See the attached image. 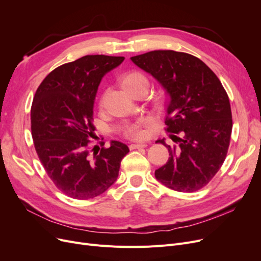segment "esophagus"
I'll list each match as a JSON object with an SVG mask.
<instances>
[{
  "label": "esophagus",
  "instance_id": "1",
  "mask_svg": "<svg viewBox=\"0 0 261 261\" xmlns=\"http://www.w3.org/2000/svg\"><path fill=\"white\" fill-rule=\"evenodd\" d=\"M145 146H146L145 143H137V144H130L129 148L130 150H135V148H143Z\"/></svg>",
  "mask_w": 261,
  "mask_h": 261
}]
</instances>
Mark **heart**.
Listing matches in <instances>:
<instances>
[{
  "instance_id": "obj_1",
  "label": "heart",
  "mask_w": 261,
  "mask_h": 261,
  "mask_svg": "<svg viewBox=\"0 0 261 261\" xmlns=\"http://www.w3.org/2000/svg\"><path fill=\"white\" fill-rule=\"evenodd\" d=\"M122 86L126 92H128L130 95H135L136 93L141 91L147 92L150 83H148V80L144 74L135 71L126 74L125 77L122 81ZM106 94L107 92L102 95L100 102L101 106H103L104 104ZM151 121H145L138 124H130V125H127L123 129V137L129 140H144L147 137V127L151 126Z\"/></svg>"
}]
</instances>
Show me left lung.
Segmentation results:
<instances>
[{"instance_id":"8db88e82","label":"left lung","mask_w":261,"mask_h":261,"mask_svg":"<svg viewBox=\"0 0 261 261\" xmlns=\"http://www.w3.org/2000/svg\"><path fill=\"white\" fill-rule=\"evenodd\" d=\"M166 89V132L176 144L168 147L167 164L155 171L166 187L194 192L214 178L226 158L232 120L228 95L203 61L172 49L130 57Z\"/></svg>"}]
</instances>
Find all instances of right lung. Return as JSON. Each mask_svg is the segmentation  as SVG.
I'll use <instances>...</instances> for the list:
<instances>
[{
	"mask_svg": "<svg viewBox=\"0 0 261 261\" xmlns=\"http://www.w3.org/2000/svg\"><path fill=\"white\" fill-rule=\"evenodd\" d=\"M122 56L87 55L49 72L37 89L31 109L35 150L47 176L64 194L89 200L104 193L119 175L126 144L104 141L92 147L93 104L105 74ZM98 150H96V147Z\"/></svg>",
	"mask_w": 261,
	"mask_h": 261,
	"instance_id": "add662e5",
	"label": "right lung"
}]
</instances>
